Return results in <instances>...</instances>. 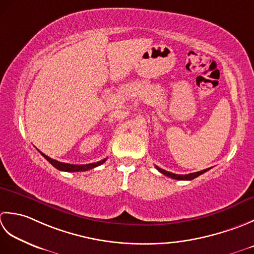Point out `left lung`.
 Wrapping results in <instances>:
<instances>
[{"mask_svg": "<svg viewBox=\"0 0 254 254\" xmlns=\"http://www.w3.org/2000/svg\"><path fill=\"white\" fill-rule=\"evenodd\" d=\"M156 168H157V170L159 171V172H161L162 174L167 175V177H169V178H171V179H174V180H180V181H190V180H193V179H195V178L199 177L200 174H203V173L207 172V171L209 170V169H205V170H203V171H198V172L190 173V174L183 175V174H174V173L168 172V171H165V170H163V169H160L159 167H157V165H156Z\"/></svg>", "mask_w": 254, "mask_h": 254, "instance_id": "1", "label": "left lung"}]
</instances>
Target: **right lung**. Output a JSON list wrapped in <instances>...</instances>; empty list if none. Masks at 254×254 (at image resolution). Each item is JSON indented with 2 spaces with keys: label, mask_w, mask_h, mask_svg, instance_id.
<instances>
[{
  "label": "right lung",
  "mask_w": 254,
  "mask_h": 254,
  "mask_svg": "<svg viewBox=\"0 0 254 254\" xmlns=\"http://www.w3.org/2000/svg\"><path fill=\"white\" fill-rule=\"evenodd\" d=\"M40 152V151H39ZM41 156H43L49 163L54 165L56 169H58L60 171H64V172H81V171H87L91 170L93 168H96L98 165H101L106 161V159H103L101 161L95 162V163H90V164H69V163H64V162H59L57 160H54L49 158L48 156H46L43 152H40Z\"/></svg>",
  "instance_id": "right-lung-1"
}]
</instances>
